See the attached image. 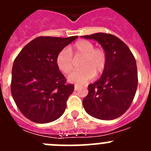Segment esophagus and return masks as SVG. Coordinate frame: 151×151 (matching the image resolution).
Wrapping results in <instances>:
<instances>
[{"mask_svg":"<svg viewBox=\"0 0 151 151\" xmlns=\"http://www.w3.org/2000/svg\"><path fill=\"white\" fill-rule=\"evenodd\" d=\"M78 88H79V86H78V85H75V91H76V90H78Z\"/></svg>","mask_w":151,"mask_h":151,"instance_id":"esophagus-1","label":"esophagus"}]
</instances>
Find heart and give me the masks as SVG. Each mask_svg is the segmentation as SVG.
<instances>
[{"mask_svg": "<svg viewBox=\"0 0 151 151\" xmlns=\"http://www.w3.org/2000/svg\"><path fill=\"white\" fill-rule=\"evenodd\" d=\"M75 59L82 57L78 63L81 69L69 75V82L78 85L88 82L93 77L101 75L106 69L107 56L101 47H94V44L87 40L76 41L69 49L63 48L56 57L58 69L64 74L71 73L75 67Z\"/></svg>", "mask_w": 151, "mask_h": 151, "instance_id": "heart-1", "label": "heart"}]
</instances>
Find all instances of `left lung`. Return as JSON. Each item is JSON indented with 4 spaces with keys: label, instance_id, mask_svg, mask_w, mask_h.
<instances>
[{
    "label": "left lung",
    "instance_id": "obj_1",
    "mask_svg": "<svg viewBox=\"0 0 151 151\" xmlns=\"http://www.w3.org/2000/svg\"><path fill=\"white\" fill-rule=\"evenodd\" d=\"M82 37L98 41L107 56L106 69L101 78L88 87L84 108L89 115L99 119L118 118L131 106L138 87L134 55L129 47L113 35L98 32Z\"/></svg>",
    "mask_w": 151,
    "mask_h": 151
}]
</instances>
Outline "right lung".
<instances>
[{"instance_id":"obj_1","label":"right lung","mask_w":151,"mask_h":151,"mask_svg":"<svg viewBox=\"0 0 151 151\" xmlns=\"http://www.w3.org/2000/svg\"><path fill=\"white\" fill-rule=\"evenodd\" d=\"M77 38L40 36L24 47L14 60L11 94L19 110L29 120L48 123L63 114L74 85L66 82L56 57Z\"/></svg>"}]
</instances>
